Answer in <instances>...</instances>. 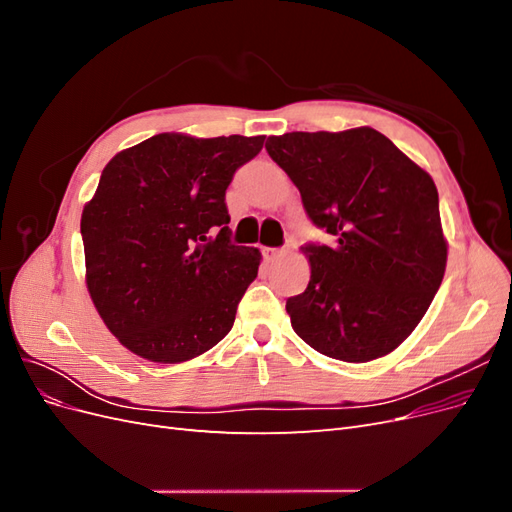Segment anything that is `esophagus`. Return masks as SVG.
I'll return each mask as SVG.
<instances>
[{"label":"esophagus","instance_id":"esophagus-1","mask_svg":"<svg viewBox=\"0 0 512 512\" xmlns=\"http://www.w3.org/2000/svg\"><path fill=\"white\" fill-rule=\"evenodd\" d=\"M262 256H265L267 260H275L277 256H282L286 250H280V247H262Z\"/></svg>","mask_w":512,"mask_h":512}]
</instances>
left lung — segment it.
<instances>
[{"label": "left lung", "mask_w": 512, "mask_h": 512, "mask_svg": "<svg viewBox=\"0 0 512 512\" xmlns=\"http://www.w3.org/2000/svg\"><path fill=\"white\" fill-rule=\"evenodd\" d=\"M267 151L331 245L286 301L292 329L331 359L367 363L416 329L442 284L446 241L433 179L374 128L269 136Z\"/></svg>", "instance_id": "left-lung-1"}]
</instances>
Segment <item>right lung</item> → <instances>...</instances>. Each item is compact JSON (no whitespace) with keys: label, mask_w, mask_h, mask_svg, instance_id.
Returning a JSON list of instances; mask_svg holds the SVG:
<instances>
[{"label":"right lung","mask_w":512,"mask_h":512,"mask_svg":"<svg viewBox=\"0 0 512 512\" xmlns=\"http://www.w3.org/2000/svg\"><path fill=\"white\" fill-rule=\"evenodd\" d=\"M262 143L164 132L102 170L81 218L87 290L130 352L190 361L232 329L260 252L230 241L226 190Z\"/></svg>","instance_id":"1"}]
</instances>
